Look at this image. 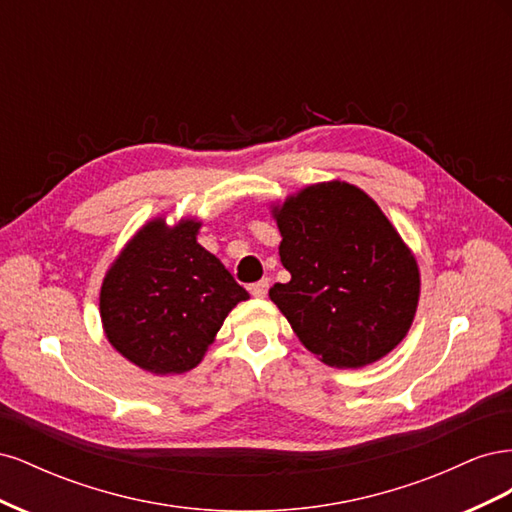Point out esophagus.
Wrapping results in <instances>:
<instances>
[{
  "instance_id": "34e87169",
  "label": "esophagus",
  "mask_w": 512,
  "mask_h": 512,
  "mask_svg": "<svg viewBox=\"0 0 512 512\" xmlns=\"http://www.w3.org/2000/svg\"><path fill=\"white\" fill-rule=\"evenodd\" d=\"M250 292L254 294V297H258V299H265L267 292H269V280H267V277H265V280H260V282L252 284Z\"/></svg>"
}]
</instances>
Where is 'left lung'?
<instances>
[{"label":"left lung","instance_id":"left-lung-1","mask_svg":"<svg viewBox=\"0 0 512 512\" xmlns=\"http://www.w3.org/2000/svg\"><path fill=\"white\" fill-rule=\"evenodd\" d=\"M290 282L269 290L303 346L335 367L382 359L406 337L418 267L380 207L350 183L309 185L275 209Z\"/></svg>","mask_w":512,"mask_h":512}]
</instances>
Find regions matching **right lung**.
Masks as SVG:
<instances>
[{
    "label": "right lung",
    "mask_w": 512,
    "mask_h": 512,
    "mask_svg": "<svg viewBox=\"0 0 512 512\" xmlns=\"http://www.w3.org/2000/svg\"><path fill=\"white\" fill-rule=\"evenodd\" d=\"M200 224L153 220L106 273L100 316L108 342L151 374H183L203 359L226 316L250 294L196 243Z\"/></svg>",
    "instance_id": "right-lung-1"
}]
</instances>
